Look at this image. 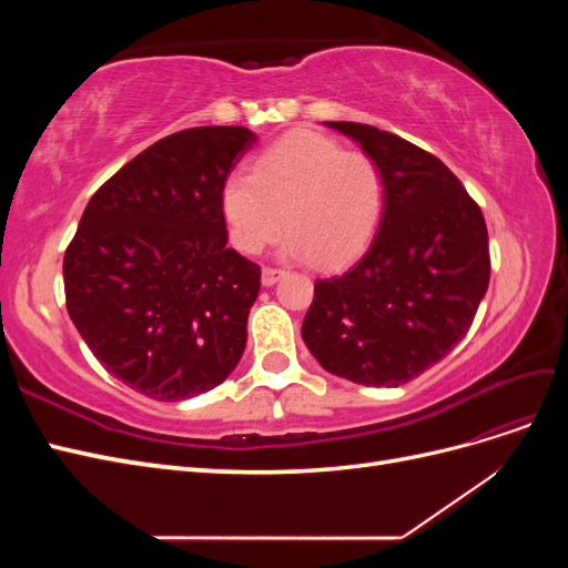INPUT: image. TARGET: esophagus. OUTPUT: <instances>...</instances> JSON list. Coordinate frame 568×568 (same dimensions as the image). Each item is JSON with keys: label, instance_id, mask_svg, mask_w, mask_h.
<instances>
[{"label": "esophagus", "instance_id": "obj_1", "mask_svg": "<svg viewBox=\"0 0 568 568\" xmlns=\"http://www.w3.org/2000/svg\"><path fill=\"white\" fill-rule=\"evenodd\" d=\"M282 270H277V267H263V274H261V280H263V286H272L274 282H277L280 277H282Z\"/></svg>", "mask_w": 568, "mask_h": 568}]
</instances>
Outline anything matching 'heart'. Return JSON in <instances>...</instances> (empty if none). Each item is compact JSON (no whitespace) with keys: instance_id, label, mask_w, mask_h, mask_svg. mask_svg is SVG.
I'll return each instance as SVG.
<instances>
[{"instance_id":"b5f03b06","label":"heart","mask_w":568,"mask_h":568,"mask_svg":"<svg viewBox=\"0 0 568 568\" xmlns=\"http://www.w3.org/2000/svg\"><path fill=\"white\" fill-rule=\"evenodd\" d=\"M220 209L232 244L261 253L284 232L286 251L317 267H341L363 253L382 225L386 180L363 151H346L320 132L282 136L222 184Z\"/></svg>"}]
</instances>
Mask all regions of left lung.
I'll list each match as a JSON object with an SVG mask.
<instances>
[{
    "label": "left lung",
    "mask_w": 568,
    "mask_h": 568,
    "mask_svg": "<svg viewBox=\"0 0 568 568\" xmlns=\"http://www.w3.org/2000/svg\"><path fill=\"white\" fill-rule=\"evenodd\" d=\"M379 163L386 209L367 253L315 282L303 341L317 363L365 386H400L469 332L490 282L488 230L450 168L398 134L324 123Z\"/></svg>",
    "instance_id": "8db88e82"
}]
</instances>
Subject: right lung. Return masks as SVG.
<instances>
[{
    "mask_svg": "<svg viewBox=\"0 0 568 568\" xmlns=\"http://www.w3.org/2000/svg\"><path fill=\"white\" fill-rule=\"evenodd\" d=\"M253 144L230 125L163 136L97 189L65 248L75 329L146 398H194L242 359L261 267L227 246L220 192Z\"/></svg>",
    "mask_w": 568,
    "mask_h": 568,
    "instance_id": "1",
    "label": "right lung"
}]
</instances>
